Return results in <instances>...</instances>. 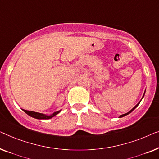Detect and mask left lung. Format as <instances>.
<instances>
[{
  "instance_id": "1",
  "label": "left lung",
  "mask_w": 159,
  "mask_h": 159,
  "mask_svg": "<svg viewBox=\"0 0 159 159\" xmlns=\"http://www.w3.org/2000/svg\"><path fill=\"white\" fill-rule=\"evenodd\" d=\"M145 92H146V91H145ZM144 94H145V93H144ZM144 94H143V96L142 99H143V97H144ZM141 100H142V99H141ZM141 100H140V101L139 102V103H138V104H136V105H135V107H133V109H132L130 111H128V112H127V113H126V114H124V115H120V117H125V116H126V115H128V114H129V113H130V112H132V111H133L134 110V109H135L136 108V107H137L138 106V104H140V102H141Z\"/></svg>"
}]
</instances>
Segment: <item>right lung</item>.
<instances>
[{
	"label": "right lung",
	"instance_id": "add662e5",
	"mask_svg": "<svg viewBox=\"0 0 159 159\" xmlns=\"http://www.w3.org/2000/svg\"><path fill=\"white\" fill-rule=\"evenodd\" d=\"M23 111L25 113L27 114L28 115H30V117L36 118V119H38V120L51 119V118L53 117L54 116H55L56 115H57V114L60 111H60H55V112H54L52 114V115H43V114H42V113L36 112V111H27V110H25V109H23Z\"/></svg>",
	"mask_w": 159,
	"mask_h": 159
}]
</instances>
